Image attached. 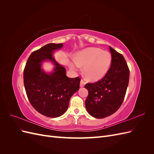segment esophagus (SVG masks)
Instances as JSON below:
<instances>
[{
  "label": "esophagus",
  "instance_id": "esophagus-1",
  "mask_svg": "<svg viewBox=\"0 0 154 154\" xmlns=\"http://www.w3.org/2000/svg\"><path fill=\"white\" fill-rule=\"evenodd\" d=\"M85 85V82L83 81V80H81L80 81V87H84V85Z\"/></svg>",
  "mask_w": 154,
  "mask_h": 154
}]
</instances>
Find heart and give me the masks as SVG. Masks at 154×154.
I'll use <instances>...</instances> for the list:
<instances>
[{
	"mask_svg": "<svg viewBox=\"0 0 154 154\" xmlns=\"http://www.w3.org/2000/svg\"><path fill=\"white\" fill-rule=\"evenodd\" d=\"M111 54L97 48H88L76 53L75 62L71 65L74 70L84 67L85 77L91 81H97L105 76L110 68Z\"/></svg>",
	"mask_w": 154,
	"mask_h": 154,
	"instance_id": "b5f03b06",
	"label": "heart"
}]
</instances>
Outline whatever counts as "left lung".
<instances>
[{
	"instance_id": "1",
	"label": "left lung",
	"mask_w": 154,
	"mask_h": 154,
	"mask_svg": "<svg viewBox=\"0 0 154 154\" xmlns=\"http://www.w3.org/2000/svg\"><path fill=\"white\" fill-rule=\"evenodd\" d=\"M112 61L105 76L95 83L85 85L88 91L85 100L88 113L96 118H104L117 111L127 92L130 71L123 56L109 47Z\"/></svg>"
}]
</instances>
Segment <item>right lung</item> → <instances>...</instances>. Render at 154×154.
<instances>
[{
	"label": "right lung",
	"instance_id": "obj_1",
	"mask_svg": "<svg viewBox=\"0 0 154 154\" xmlns=\"http://www.w3.org/2000/svg\"><path fill=\"white\" fill-rule=\"evenodd\" d=\"M63 44H48L32 52L24 70V84L30 103L39 113L49 118H57L66 112L71 96L80 88L81 79L66 76V69L55 61L54 51ZM50 60L55 63L54 71L45 73L41 62Z\"/></svg>",
	"mask_w": 154,
	"mask_h": 154
}]
</instances>
